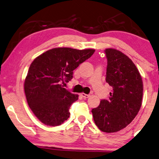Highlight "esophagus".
I'll list each match as a JSON object with an SVG mask.
<instances>
[{"instance_id": "obj_1", "label": "esophagus", "mask_w": 159, "mask_h": 159, "mask_svg": "<svg viewBox=\"0 0 159 159\" xmlns=\"http://www.w3.org/2000/svg\"><path fill=\"white\" fill-rule=\"evenodd\" d=\"M81 96L84 97V98H89V97L90 96V95L89 94H86V93H81Z\"/></svg>"}]
</instances>
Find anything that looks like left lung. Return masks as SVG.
Here are the masks:
<instances>
[{
    "mask_svg": "<svg viewBox=\"0 0 159 159\" xmlns=\"http://www.w3.org/2000/svg\"><path fill=\"white\" fill-rule=\"evenodd\" d=\"M108 60L106 81L112 87L108 100L93 108V120L101 131L115 133L124 129L138 114L142 104L143 81L136 65L114 48L105 50Z\"/></svg>",
    "mask_w": 159,
    "mask_h": 159,
    "instance_id": "8db88e82",
    "label": "left lung"
}]
</instances>
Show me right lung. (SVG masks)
<instances>
[{
	"instance_id": "obj_1",
	"label": "right lung",
	"mask_w": 159,
	"mask_h": 159,
	"mask_svg": "<svg viewBox=\"0 0 159 159\" xmlns=\"http://www.w3.org/2000/svg\"><path fill=\"white\" fill-rule=\"evenodd\" d=\"M94 49L55 48L44 52L30 64L24 81L28 106L43 124H62L69 117V108L79 96L63 88L73 71L89 58Z\"/></svg>"
}]
</instances>
